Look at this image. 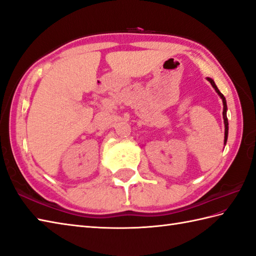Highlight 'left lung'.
<instances>
[{"instance_id":"8db88e82","label":"left lung","mask_w":256,"mask_h":256,"mask_svg":"<svg viewBox=\"0 0 256 256\" xmlns=\"http://www.w3.org/2000/svg\"><path fill=\"white\" fill-rule=\"evenodd\" d=\"M208 81L211 83V85L213 86V88L216 91V93L220 95V98H222L223 102V120H224V126H225V132H224V144H226L228 141V116H226V111H228V105H226V100H225L224 95L220 92V90L218 88L216 85H215L214 81L211 78H206Z\"/></svg>"}]
</instances>
